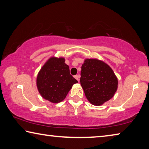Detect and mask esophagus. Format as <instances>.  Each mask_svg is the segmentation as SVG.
<instances>
[{
	"label": "esophagus",
	"mask_w": 149,
	"mask_h": 149,
	"mask_svg": "<svg viewBox=\"0 0 149 149\" xmlns=\"http://www.w3.org/2000/svg\"><path fill=\"white\" fill-rule=\"evenodd\" d=\"M74 78L75 79H76L79 82V80H80V74H77V75H75L74 76Z\"/></svg>",
	"instance_id": "34e87169"
}]
</instances>
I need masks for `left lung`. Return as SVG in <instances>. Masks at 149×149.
I'll list each match as a JSON object with an SVG mask.
<instances>
[{"instance_id": "left-lung-1", "label": "left lung", "mask_w": 149, "mask_h": 149, "mask_svg": "<svg viewBox=\"0 0 149 149\" xmlns=\"http://www.w3.org/2000/svg\"><path fill=\"white\" fill-rule=\"evenodd\" d=\"M80 76V84L86 97L93 105H102L110 100L118 88V79L113 69L98 59H86Z\"/></svg>"}]
</instances>
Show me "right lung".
<instances>
[{"label":"right lung","instance_id":"right-lung-1","mask_svg":"<svg viewBox=\"0 0 149 149\" xmlns=\"http://www.w3.org/2000/svg\"><path fill=\"white\" fill-rule=\"evenodd\" d=\"M78 81L70 74L69 67L63 57H51L41 67L36 87L44 99L53 103L61 102Z\"/></svg>","mask_w":149,"mask_h":149}]
</instances>
